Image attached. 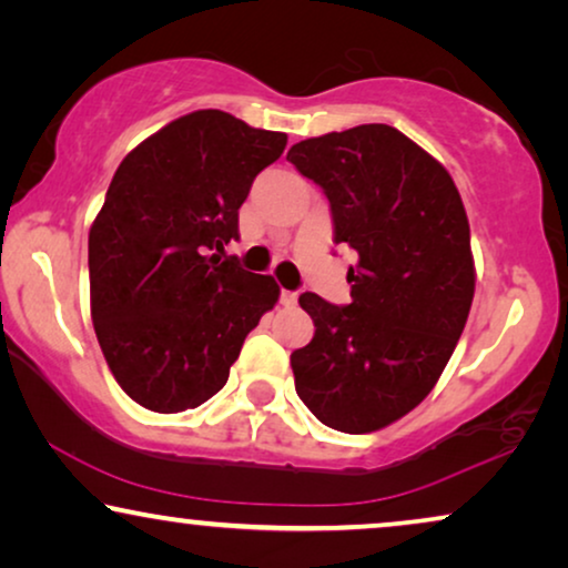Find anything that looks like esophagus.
<instances>
[{
    "instance_id": "esophagus-1",
    "label": "esophagus",
    "mask_w": 568,
    "mask_h": 568,
    "mask_svg": "<svg viewBox=\"0 0 568 568\" xmlns=\"http://www.w3.org/2000/svg\"><path fill=\"white\" fill-rule=\"evenodd\" d=\"M278 300H282V305H284V307H294V305H297V292L284 290V292H282V297H278Z\"/></svg>"
}]
</instances>
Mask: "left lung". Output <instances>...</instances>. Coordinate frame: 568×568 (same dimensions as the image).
Instances as JSON below:
<instances>
[{"label":"left lung","instance_id":"obj_1","mask_svg":"<svg viewBox=\"0 0 568 568\" xmlns=\"http://www.w3.org/2000/svg\"><path fill=\"white\" fill-rule=\"evenodd\" d=\"M286 160L323 189L333 243L359 255L348 305L300 294L315 336L292 354L294 387L331 429L377 432L429 395L468 321L476 271L463 199L387 123L305 139Z\"/></svg>","mask_w":568,"mask_h":568}]
</instances>
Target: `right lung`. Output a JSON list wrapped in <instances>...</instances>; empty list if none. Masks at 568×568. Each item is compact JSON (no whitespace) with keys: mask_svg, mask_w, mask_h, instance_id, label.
Listing matches in <instances>:
<instances>
[{"mask_svg":"<svg viewBox=\"0 0 568 568\" xmlns=\"http://www.w3.org/2000/svg\"><path fill=\"white\" fill-rule=\"evenodd\" d=\"M286 134L196 111L131 150L90 227V310L115 383L158 414L196 408L224 387L243 341L278 300L271 276L240 268L237 212Z\"/></svg>","mask_w":568,"mask_h":568,"instance_id":"add662e5","label":"right lung"}]
</instances>
